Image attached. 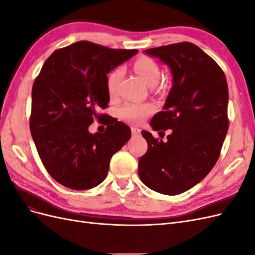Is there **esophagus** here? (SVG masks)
<instances>
[{"label":"esophagus","instance_id":"34e87169","mask_svg":"<svg viewBox=\"0 0 255 255\" xmlns=\"http://www.w3.org/2000/svg\"><path fill=\"white\" fill-rule=\"evenodd\" d=\"M130 129H132V135H133V136L140 135V132H141L140 128H132Z\"/></svg>","mask_w":255,"mask_h":255}]
</instances>
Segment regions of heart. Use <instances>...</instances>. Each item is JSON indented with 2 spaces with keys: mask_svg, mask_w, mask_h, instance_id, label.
I'll list each match as a JSON object with an SVG mask.
<instances>
[{
  "mask_svg": "<svg viewBox=\"0 0 255 255\" xmlns=\"http://www.w3.org/2000/svg\"><path fill=\"white\" fill-rule=\"evenodd\" d=\"M134 70L140 76L141 80L149 86L155 85L160 78V71L157 64L149 57H141L137 59L134 63ZM122 69L117 68L113 70L107 76L106 87L109 95L114 97L117 92V87L119 81L122 76ZM153 112V105L150 103H136L130 102L123 105L119 115L120 117L130 123H140L146 116H149Z\"/></svg>",
  "mask_w": 255,
  "mask_h": 255,
  "instance_id": "b5f03b06",
  "label": "heart"
}]
</instances>
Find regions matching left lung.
<instances>
[{"mask_svg": "<svg viewBox=\"0 0 255 255\" xmlns=\"http://www.w3.org/2000/svg\"><path fill=\"white\" fill-rule=\"evenodd\" d=\"M167 65L172 75L163 112L151 119L154 130L172 129L167 141L141 134L148 151L138 174L150 189L179 195L201 182L217 161L229 128V90L216 61L191 42L145 50Z\"/></svg>", "mask_w": 255, "mask_h": 255, "instance_id": "left-lung-1", "label": "left lung"}]
</instances>
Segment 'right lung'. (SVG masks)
Here are the masks:
<instances>
[{"instance_id": "obj_1", "label": "right lung", "mask_w": 255, "mask_h": 255, "mask_svg": "<svg viewBox=\"0 0 255 255\" xmlns=\"http://www.w3.org/2000/svg\"><path fill=\"white\" fill-rule=\"evenodd\" d=\"M137 50H113L78 41L54 51L34 82L29 128L47 171L64 186L90 189L107 175L110 161L130 138L120 121L106 123L104 133L88 128L110 102L107 74Z\"/></svg>"}]
</instances>
